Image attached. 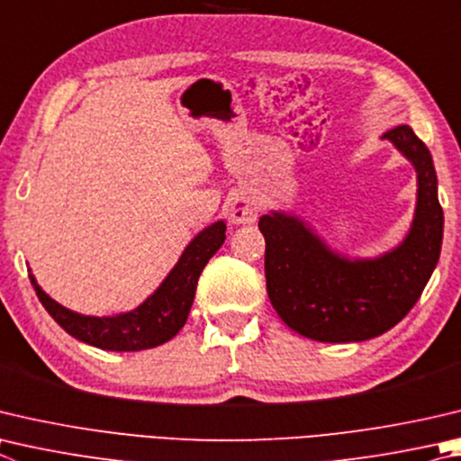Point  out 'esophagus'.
I'll use <instances>...</instances> for the list:
<instances>
[{"label": "esophagus", "instance_id": "esophagus-1", "mask_svg": "<svg viewBox=\"0 0 461 461\" xmlns=\"http://www.w3.org/2000/svg\"><path fill=\"white\" fill-rule=\"evenodd\" d=\"M259 207L256 199L248 195H233L230 199V217L233 223H254Z\"/></svg>", "mask_w": 461, "mask_h": 461}]
</instances>
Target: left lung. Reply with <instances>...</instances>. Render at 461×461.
Instances as JSON below:
<instances>
[{
	"instance_id": "1",
	"label": "left lung",
	"mask_w": 461,
	"mask_h": 461,
	"mask_svg": "<svg viewBox=\"0 0 461 461\" xmlns=\"http://www.w3.org/2000/svg\"><path fill=\"white\" fill-rule=\"evenodd\" d=\"M417 171V209L403 244L376 259L330 252L303 221L286 213L259 217L266 240V288L292 330L321 342L366 340L403 321L438 266L443 209L429 149L411 127L387 131Z\"/></svg>"
}]
</instances>
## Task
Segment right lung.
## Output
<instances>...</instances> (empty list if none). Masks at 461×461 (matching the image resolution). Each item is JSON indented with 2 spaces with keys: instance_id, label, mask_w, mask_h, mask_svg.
<instances>
[{
  "instance_id": "1",
  "label": "right lung",
  "mask_w": 461,
  "mask_h": 461,
  "mask_svg": "<svg viewBox=\"0 0 461 461\" xmlns=\"http://www.w3.org/2000/svg\"><path fill=\"white\" fill-rule=\"evenodd\" d=\"M225 240V223L217 221L205 228L185 248L177 266L167 276L165 282L147 298L137 311L119 316H82L68 311L41 290L33 276L30 280L48 314L86 345L104 350H145L163 345L177 334L185 324L191 304L195 298L197 280L205 264L221 248Z\"/></svg>"
}]
</instances>
